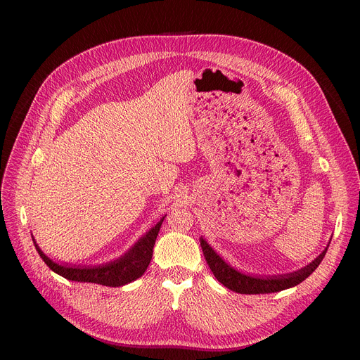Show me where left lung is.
<instances>
[{"instance_id":"8db88e82","label":"left lung","mask_w":360,"mask_h":360,"mask_svg":"<svg viewBox=\"0 0 360 360\" xmlns=\"http://www.w3.org/2000/svg\"><path fill=\"white\" fill-rule=\"evenodd\" d=\"M200 246H202V252L205 255V259H207V264L211 268L215 278L228 289H231L236 293H246V295L272 293V292L285 290V289L299 285L307 276L314 274V271L323 261L326 250H328V246H326V249L318 256L315 261H312L309 265H306L304 268H302L296 272L264 278V276L245 275V274L236 271L235 268L228 265L203 238H200Z\"/></svg>"}]
</instances>
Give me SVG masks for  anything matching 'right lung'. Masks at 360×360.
I'll return each mask as SVG.
<instances>
[{
	"label": "right lung",
	"mask_w": 360,
	"mask_h": 360,
	"mask_svg": "<svg viewBox=\"0 0 360 360\" xmlns=\"http://www.w3.org/2000/svg\"><path fill=\"white\" fill-rule=\"evenodd\" d=\"M165 217H162L161 221L155 226L150 228L124 256H121L120 259L104 264V265H96V266H79V265L68 266V264L60 265L48 258V256L39 249L34 238L32 240L37 248V252L39 253L46 266L51 271L61 275L63 278L68 281H75V282H91V283L117 288V286H124L143 275V272L146 271L152 259L153 245H155L158 232L161 229V225Z\"/></svg>",
	"instance_id": "right-lung-1"
}]
</instances>
